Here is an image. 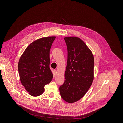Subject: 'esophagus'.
Wrapping results in <instances>:
<instances>
[{
    "mask_svg": "<svg viewBox=\"0 0 123 123\" xmlns=\"http://www.w3.org/2000/svg\"><path fill=\"white\" fill-rule=\"evenodd\" d=\"M57 71H56V70H55V74H54V75L55 76L56 74H57Z\"/></svg>",
    "mask_w": 123,
    "mask_h": 123,
    "instance_id": "esophagus-1",
    "label": "esophagus"
}]
</instances>
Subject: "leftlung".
Instances as JSON below:
<instances>
[{"instance_id": "8db88e82", "label": "left lung", "mask_w": 123, "mask_h": 123, "mask_svg": "<svg viewBox=\"0 0 123 123\" xmlns=\"http://www.w3.org/2000/svg\"><path fill=\"white\" fill-rule=\"evenodd\" d=\"M68 57L65 82L59 87L61 97L72 103L81 99L86 93L94 79L93 55L80 38L75 37L64 38Z\"/></svg>"}]
</instances>
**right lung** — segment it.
Listing matches in <instances>:
<instances>
[{"instance_id": "add662e5", "label": "right lung", "mask_w": 123, "mask_h": 123, "mask_svg": "<svg viewBox=\"0 0 123 123\" xmlns=\"http://www.w3.org/2000/svg\"><path fill=\"white\" fill-rule=\"evenodd\" d=\"M56 37H43L35 40L24 50L18 62L21 84L29 94L38 96L44 92L45 85L52 80L49 68V51Z\"/></svg>"}]
</instances>
